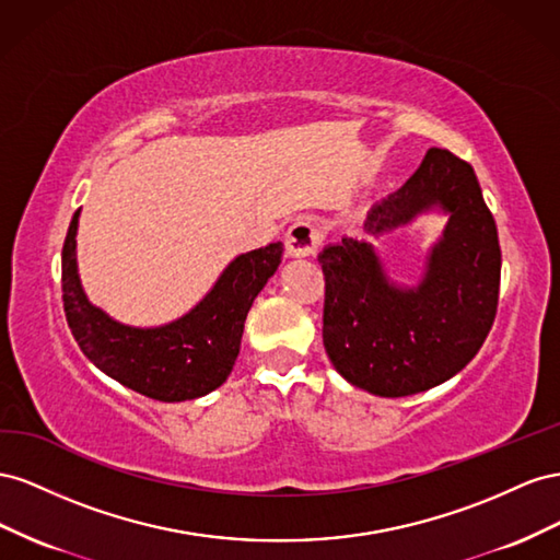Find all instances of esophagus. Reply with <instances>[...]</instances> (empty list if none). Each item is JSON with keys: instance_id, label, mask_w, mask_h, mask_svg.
<instances>
[{"instance_id": "34e87169", "label": "esophagus", "mask_w": 560, "mask_h": 560, "mask_svg": "<svg viewBox=\"0 0 560 560\" xmlns=\"http://www.w3.org/2000/svg\"><path fill=\"white\" fill-rule=\"evenodd\" d=\"M322 230H318L314 222L310 220H298L295 225L289 228V232H285V255L289 258H307V255H314L318 244H322Z\"/></svg>"}]
</instances>
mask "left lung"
<instances>
[{"label":"left lung","instance_id":"left-lung-1","mask_svg":"<svg viewBox=\"0 0 560 560\" xmlns=\"http://www.w3.org/2000/svg\"><path fill=\"white\" fill-rule=\"evenodd\" d=\"M431 209L448 213V225L415 289L385 275L369 242L345 236L318 253L326 354L347 382L375 396H410L457 375L498 314V228L474 168L453 152L427 150L406 185L373 206L363 230L380 236Z\"/></svg>","mask_w":560,"mask_h":560}]
</instances>
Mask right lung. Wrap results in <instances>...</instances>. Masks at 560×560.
Here are the masks:
<instances>
[{
    "label": "right lung",
    "instance_id": "1",
    "mask_svg": "<svg viewBox=\"0 0 560 560\" xmlns=\"http://www.w3.org/2000/svg\"><path fill=\"white\" fill-rule=\"evenodd\" d=\"M74 213L62 244V307L84 357L119 385L175 404L218 389L232 373L253 300L275 275L283 244L234 258L195 310L156 328H133L93 307L77 275Z\"/></svg>",
    "mask_w": 560,
    "mask_h": 560
}]
</instances>
